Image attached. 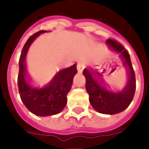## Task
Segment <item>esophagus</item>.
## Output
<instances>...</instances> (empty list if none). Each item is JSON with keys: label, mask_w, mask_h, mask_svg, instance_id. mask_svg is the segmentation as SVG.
<instances>
[{"label": "esophagus", "mask_w": 149, "mask_h": 149, "mask_svg": "<svg viewBox=\"0 0 149 149\" xmlns=\"http://www.w3.org/2000/svg\"><path fill=\"white\" fill-rule=\"evenodd\" d=\"M84 68V66L83 63H79L77 65V70L79 73H81V72L83 71Z\"/></svg>", "instance_id": "esophagus-1"}]
</instances>
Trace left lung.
I'll use <instances>...</instances> for the list:
<instances>
[{"mask_svg":"<svg viewBox=\"0 0 149 149\" xmlns=\"http://www.w3.org/2000/svg\"><path fill=\"white\" fill-rule=\"evenodd\" d=\"M106 44L123 59L128 69V81L123 89H115L109 84L104 74L92 69H84L85 88L89 95V102L95 110L104 114H115L128 108L134 99L136 89V79L130 55L126 49L115 40L108 39Z\"/></svg>","mask_w":149,"mask_h":149,"instance_id":"left-lung-1","label":"left lung"}]
</instances>
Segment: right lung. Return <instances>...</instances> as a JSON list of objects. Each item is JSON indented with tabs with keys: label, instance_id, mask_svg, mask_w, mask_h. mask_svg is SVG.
<instances>
[{
	"label": "right lung",
	"instance_id": "right-lung-1",
	"mask_svg": "<svg viewBox=\"0 0 149 149\" xmlns=\"http://www.w3.org/2000/svg\"><path fill=\"white\" fill-rule=\"evenodd\" d=\"M45 31L35 33L25 44L19 60L18 89L20 99L32 113L38 116L57 114L63 110L67 103V94L70 90L73 79L77 73L76 65L57 72L49 82L36 85L26 74V56L30 45Z\"/></svg>",
	"mask_w": 149,
	"mask_h": 149
}]
</instances>
